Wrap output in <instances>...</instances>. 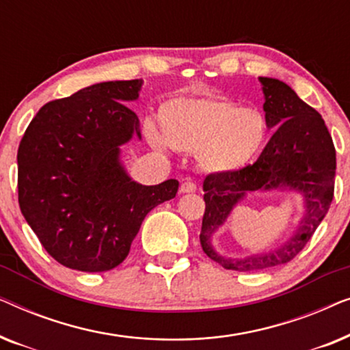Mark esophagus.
<instances>
[{"label":"esophagus","mask_w":350,"mask_h":350,"mask_svg":"<svg viewBox=\"0 0 350 350\" xmlns=\"http://www.w3.org/2000/svg\"><path fill=\"white\" fill-rule=\"evenodd\" d=\"M196 188H198V186H196L193 181H185V183H181V186H180V193L181 194L194 193Z\"/></svg>","instance_id":"34e87169"}]
</instances>
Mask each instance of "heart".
Returning a JSON list of instances; mask_svg holds the SVG:
<instances>
[{
    "label": "heart",
    "mask_w": 350,
    "mask_h": 350,
    "mask_svg": "<svg viewBox=\"0 0 350 350\" xmlns=\"http://www.w3.org/2000/svg\"><path fill=\"white\" fill-rule=\"evenodd\" d=\"M161 131L145 124L148 142L156 150L172 146L196 152L200 167L210 174H232L260 154L267 124L255 108H241L218 95L174 97L159 108Z\"/></svg>",
    "instance_id": "1"
}]
</instances>
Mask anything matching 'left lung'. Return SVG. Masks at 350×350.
Segmentation results:
<instances>
[{"mask_svg": "<svg viewBox=\"0 0 350 350\" xmlns=\"http://www.w3.org/2000/svg\"><path fill=\"white\" fill-rule=\"evenodd\" d=\"M265 97L267 129H275L253 165L232 174L208 175L204 181L205 213L200 229L202 250L224 269L252 272L285 265L303 250L333 200L336 151L322 116L304 103L284 81L258 78ZM295 192L304 200L295 231L277 247L247 257H228L213 237L232 210L252 192Z\"/></svg>", "mask_w": 350, "mask_h": 350, "instance_id": "obj_1", "label": "left lung"}]
</instances>
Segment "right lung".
I'll return each mask as SVG.
<instances>
[{
	"instance_id": "add662e5",
	"label": "right lung",
	"mask_w": 350,
	"mask_h": 350,
	"mask_svg": "<svg viewBox=\"0 0 350 350\" xmlns=\"http://www.w3.org/2000/svg\"><path fill=\"white\" fill-rule=\"evenodd\" d=\"M143 81H107L46 103L17 152L18 205L44 250L70 269L103 272L126 260L143 219L175 198L178 181L137 183L121 146L140 121L127 102Z\"/></svg>"
}]
</instances>
